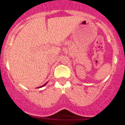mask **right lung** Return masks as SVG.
Returning a JSON list of instances; mask_svg holds the SVG:
<instances>
[{
    "label": "right lung",
    "mask_w": 125,
    "mask_h": 125,
    "mask_svg": "<svg viewBox=\"0 0 125 125\" xmlns=\"http://www.w3.org/2000/svg\"><path fill=\"white\" fill-rule=\"evenodd\" d=\"M48 82H46V83H44V84H43V85L40 86V87H38V88H41V87H44V85H46V83H48Z\"/></svg>",
    "instance_id": "add662e5"
}]
</instances>
